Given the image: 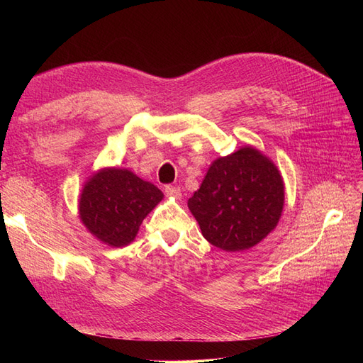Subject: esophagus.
<instances>
[{"mask_svg": "<svg viewBox=\"0 0 363 363\" xmlns=\"http://www.w3.org/2000/svg\"><path fill=\"white\" fill-rule=\"evenodd\" d=\"M164 194L168 196H172V199H180L182 189L177 188V186H167V188H164Z\"/></svg>", "mask_w": 363, "mask_h": 363, "instance_id": "34e87169", "label": "esophagus"}]
</instances>
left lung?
<instances>
[{"label":"left lung","instance_id":"left-lung-1","mask_svg":"<svg viewBox=\"0 0 363 363\" xmlns=\"http://www.w3.org/2000/svg\"><path fill=\"white\" fill-rule=\"evenodd\" d=\"M284 206L281 174L269 157L244 145L208 167L188 207L203 236L224 251L257 245L277 227Z\"/></svg>","mask_w":363,"mask_h":363}]
</instances>
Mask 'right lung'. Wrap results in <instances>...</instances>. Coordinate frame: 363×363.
Listing matches in <instances>:
<instances>
[{"instance_id":"obj_1","label":"right lung","mask_w":363,"mask_h":363,"mask_svg":"<svg viewBox=\"0 0 363 363\" xmlns=\"http://www.w3.org/2000/svg\"><path fill=\"white\" fill-rule=\"evenodd\" d=\"M163 200V192L125 168H101L86 180L79 218L94 238L121 248L135 240L142 221Z\"/></svg>"}]
</instances>
